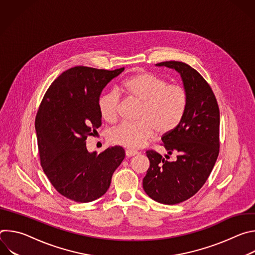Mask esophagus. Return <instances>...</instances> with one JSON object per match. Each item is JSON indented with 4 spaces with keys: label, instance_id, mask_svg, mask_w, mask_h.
<instances>
[{
    "label": "esophagus",
    "instance_id": "34e87169",
    "mask_svg": "<svg viewBox=\"0 0 255 255\" xmlns=\"http://www.w3.org/2000/svg\"><path fill=\"white\" fill-rule=\"evenodd\" d=\"M125 154H126V156H127V157H132V156H134V155H137V154H138V152H137V151H134V150L127 149V150L125 151Z\"/></svg>",
    "mask_w": 255,
    "mask_h": 255
}]
</instances>
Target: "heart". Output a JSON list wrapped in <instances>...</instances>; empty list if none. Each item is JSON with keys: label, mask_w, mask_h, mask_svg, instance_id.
<instances>
[{"label": "heart", "mask_w": 255, "mask_h": 255, "mask_svg": "<svg viewBox=\"0 0 255 255\" xmlns=\"http://www.w3.org/2000/svg\"><path fill=\"white\" fill-rule=\"evenodd\" d=\"M122 91L129 98L141 103L139 122L121 123L109 135L112 143L123 147L140 148L156 132L159 135L171 132L186 114V90L177 85H167L166 81L151 72H138L126 79L122 84ZM119 105L120 97L115 91L101 96L98 107L102 118L107 122H115Z\"/></svg>", "instance_id": "b5f03b06"}]
</instances>
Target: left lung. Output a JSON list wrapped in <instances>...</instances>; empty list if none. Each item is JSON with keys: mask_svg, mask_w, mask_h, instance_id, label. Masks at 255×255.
Masks as SVG:
<instances>
[{"mask_svg": "<svg viewBox=\"0 0 255 255\" xmlns=\"http://www.w3.org/2000/svg\"><path fill=\"white\" fill-rule=\"evenodd\" d=\"M155 65L179 74L188 94V107L179 125L161 137L167 151L165 158L146 151L150 166L143 178V189L160 204L175 205L193 197L215 165L219 154L220 113L210 86L196 69L180 61ZM171 153L177 154L174 162L167 160Z\"/></svg>", "mask_w": 255, "mask_h": 255, "instance_id": "1", "label": "left lung"}]
</instances>
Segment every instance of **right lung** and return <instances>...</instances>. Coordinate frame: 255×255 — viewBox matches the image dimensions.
<instances>
[{
  "label": "right lung",
  "instance_id": "add662e5",
  "mask_svg": "<svg viewBox=\"0 0 255 255\" xmlns=\"http://www.w3.org/2000/svg\"><path fill=\"white\" fill-rule=\"evenodd\" d=\"M122 71L71 67L55 79L41 102L35 120L40 162L55 190L69 200L89 203L105 195L125 157L120 146L98 154L86 145L102 125V91Z\"/></svg>",
  "mask_w": 255,
  "mask_h": 255
}]
</instances>
